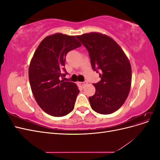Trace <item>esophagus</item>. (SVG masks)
<instances>
[{"label":"esophagus","mask_w":160,"mask_h":160,"mask_svg":"<svg viewBox=\"0 0 160 160\" xmlns=\"http://www.w3.org/2000/svg\"><path fill=\"white\" fill-rule=\"evenodd\" d=\"M78 83L81 85V86H84L86 83H87V81H83V82H78Z\"/></svg>","instance_id":"obj_1"}]
</instances>
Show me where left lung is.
I'll return each instance as SVG.
<instances>
[{"instance_id": "8db88e82", "label": "left lung", "mask_w": 160, "mask_h": 160, "mask_svg": "<svg viewBox=\"0 0 160 160\" xmlns=\"http://www.w3.org/2000/svg\"><path fill=\"white\" fill-rule=\"evenodd\" d=\"M76 37L88 49L92 68L101 81L94 83L95 94L89 97L91 108L100 114H111L126 100L132 84V67L128 58L112 38L99 32L85 33Z\"/></svg>"}]
</instances>
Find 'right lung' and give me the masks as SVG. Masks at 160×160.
Returning a JSON list of instances; mask_svg holds the SVG:
<instances>
[{
  "mask_svg": "<svg viewBox=\"0 0 160 160\" xmlns=\"http://www.w3.org/2000/svg\"><path fill=\"white\" fill-rule=\"evenodd\" d=\"M81 46L75 37L55 33L46 37L34 53L28 68L30 85L37 103L47 114L62 117L74 108L79 90L60 77L67 74V53Z\"/></svg>",
  "mask_w": 160,
  "mask_h": 160,
  "instance_id": "add662e5",
  "label": "right lung"
}]
</instances>
